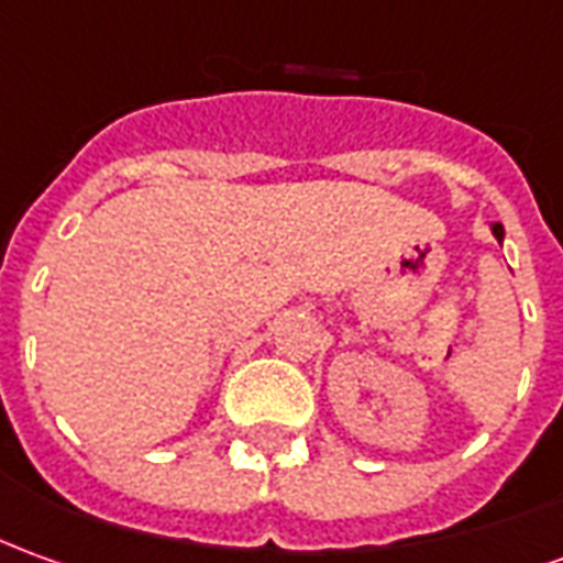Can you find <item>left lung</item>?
Returning a JSON list of instances; mask_svg holds the SVG:
<instances>
[{
  "instance_id": "1",
  "label": "left lung",
  "mask_w": 563,
  "mask_h": 563,
  "mask_svg": "<svg viewBox=\"0 0 563 563\" xmlns=\"http://www.w3.org/2000/svg\"><path fill=\"white\" fill-rule=\"evenodd\" d=\"M494 238H497V241H503V225H500V222H494Z\"/></svg>"
}]
</instances>
